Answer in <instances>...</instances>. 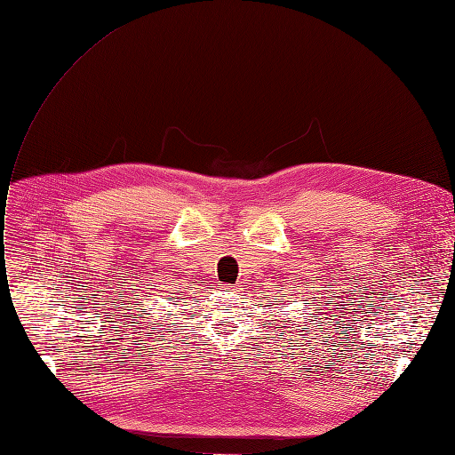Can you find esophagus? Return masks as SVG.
<instances>
[{
    "label": "esophagus",
    "instance_id": "obj_1",
    "mask_svg": "<svg viewBox=\"0 0 455 455\" xmlns=\"http://www.w3.org/2000/svg\"><path fill=\"white\" fill-rule=\"evenodd\" d=\"M223 291H225L227 294H238V292H240V287H238V284H225Z\"/></svg>",
    "mask_w": 455,
    "mask_h": 455
}]
</instances>
